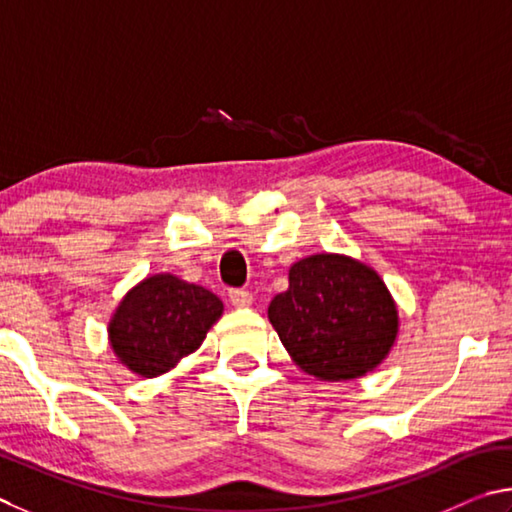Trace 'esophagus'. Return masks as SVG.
Here are the masks:
<instances>
[{
  "label": "esophagus",
  "instance_id": "34e87169",
  "mask_svg": "<svg viewBox=\"0 0 512 512\" xmlns=\"http://www.w3.org/2000/svg\"><path fill=\"white\" fill-rule=\"evenodd\" d=\"M229 301L233 308H249L251 306V294L245 290H229Z\"/></svg>",
  "mask_w": 512,
  "mask_h": 512
}]
</instances>
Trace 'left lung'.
Segmentation results:
<instances>
[{
  "label": "left lung",
  "instance_id": "1",
  "mask_svg": "<svg viewBox=\"0 0 512 512\" xmlns=\"http://www.w3.org/2000/svg\"><path fill=\"white\" fill-rule=\"evenodd\" d=\"M288 281L267 319L303 373L357 380L387 360L400 333L398 303L371 265L324 251L294 263Z\"/></svg>",
  "mask_w": 512,
  "mask_h": 512
}]
</instances>
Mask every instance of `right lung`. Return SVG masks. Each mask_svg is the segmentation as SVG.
Masks as SVG:
<instances>
[{
	"label": "right lung",
	"mask_w": 512,
	"mask_h": 512,
	"mask_svg": "<svg viewBox=\"0 0 512 512\" xmlns=\"http://www.w3.org/2000/svg\"><path fill=\"white\" fill-rule=\"evenodd\" d=\"M224 306L202 285L159 272L125 292L107 321V342L125 369L159 378L195 353Z\"/></svg>",
	"instance_id": "1"
}]
</instances>
